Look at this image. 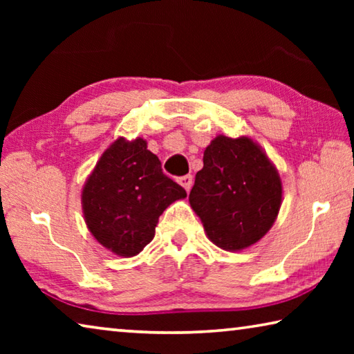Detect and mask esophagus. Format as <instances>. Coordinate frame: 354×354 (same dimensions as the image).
Here are the masks:
<instances>
[{"label":"esophagus","mask_w":354,"mask_h":354,"mask_svg":"<svg viewBox=\"0 0 354 354\" xmlns=\"http://www.w3.org/2000/svg\"><path fill=\"white\" fill-rule=\"evenodd\" d=\"M192 183H194V178H192V175H185V176H181L179 178V184L183 185V187L185 189V190H190V187H192Z\"/></svg>","instance_id":"1"}]
</instances>
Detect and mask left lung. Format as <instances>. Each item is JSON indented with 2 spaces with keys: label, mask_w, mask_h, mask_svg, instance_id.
<instances>
[{
  "label": "left lung",
  "mask_w": 354,
  "mask_h": 354,
  "mask_svg": "<svg viewBox=\"0 0 354 354\" xmlns=\"http://www.w3.org/2000/svg\"><path fill=\"white\" fill-rule=\"evenodd\" d=\"M189 201L207 237L223 250L256 243L277 218L283 187L278 171L247 137L218 136L205 149Z\"/></svg>",
  "instance_id": "1"
}]
</instances>
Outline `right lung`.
<instances>
[{
    "label": "right lung",
    "mask_w": 354,
    "mask_h": 354,
    "mask_svg": "<svg viewBox=\"0 0 354 354\" xmlns=\"http://www.w3.org/2000/svg\"><path fill=\"white\" fill-rule=\"evenodd\" d=\"M162 171L147 142L118 139L101 156L82 190V209L97 241L120 256H134L153 241L167 206L185 198Z\"/></svg>",
    "instance_id": "1"
}]
</instances>
